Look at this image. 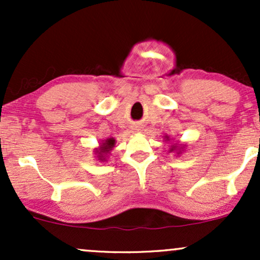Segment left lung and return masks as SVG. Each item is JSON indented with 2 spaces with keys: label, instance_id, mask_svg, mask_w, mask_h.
<instances>
[{
  "label": "left lung",
  "instance_id": "obj_1",
  "mask_svg": "<svg viewBox=\"0 0 260 260\" xmlns=\"http://www.w3.org/2000/svg\"><path fill=\"white\" fill-rule=\"evenodd\" d=\"M166 140V142H170V137L169 136H165V138H164ZM184 148H186V144H178V143H171V147H170V153L171 151H175L176 154L180 155L182 154V151L184 150Z\"/></svg>",
  "mask_w": 260,
  "mask_h": 260
}]
</instances>
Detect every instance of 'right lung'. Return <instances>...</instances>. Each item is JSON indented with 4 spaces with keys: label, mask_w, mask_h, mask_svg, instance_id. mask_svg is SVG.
Here are the masks:
<instances>
[{
    "label": "right lung",
    "mask_w": 260,
    "mask_h": 260,
    "mask_svg": "<svg viewBox=\"0 0 260 260\" xmlns=\"http://www.w3.org/2000/svg\"><path fill=\"white\" fill-rule=\"evenodd\" d=\"M116 140L113 138H107L100 143V145L98 148L94 149L95 155H96L98 160L100 161H107V157H109V154L111 153V150L115 148Z\"/></svg>",
    "instance_id": "add662e5"
}]
</instances>
